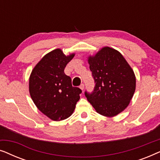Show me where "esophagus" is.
<instances>
[{"label": "esophagus", "mask_w": 160, "mask_h": 160, "mask_svg": "<svg viewBox=\"0 0 160 160\" xmlns=\"http://www.w3.org/2000/svg\"><path fill=\"white\" fill-rule=\"evenodd\" d=\"M79 87H80V89L83 91V90H84V84H82L80 85Z\"/></svg>", "instance_id": "esophagus-1"}]
</instances>
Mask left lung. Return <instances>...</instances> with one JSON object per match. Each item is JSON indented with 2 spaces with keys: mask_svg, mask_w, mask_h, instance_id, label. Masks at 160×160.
Listing matches in <instances>:
<instances>
[{
  "mask_svg": "<svg viewBox=\"0 0 160 160\" xmlns=\"http://www.w3.org/2000/svg\"><path fill=\"white\" fill-rule=\"evenodd\" d=\"M88 62L95 80V88L85 96L98 113L112 117L123 111L135 90L136 80L124 57L114 49L102 48Z\"/></svg>",
  "mask_w": 160,
  "mask_h": 160,
  "instance_id": "8db88e82",
  "label": "left lung"
}]
</instances>
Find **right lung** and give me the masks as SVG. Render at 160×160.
<instances>
[{"instance_id": "1", "label": "right lung", "mask_w": 160, "mask_h": 160, "mask_svg": "<svg viewBox=\"0 0 160 160\" xmlns=\"http://www.w3.org/2000/svg\"><path fill=\"white\" fill-rule=\"evenodd\" d=\"M75 54L65 56L60 49L46 54L30 74L29 91L39 111L54 121L68 118L80 99L82 89L72 86L65 68Z\"/></svg>"}]
</instances>
